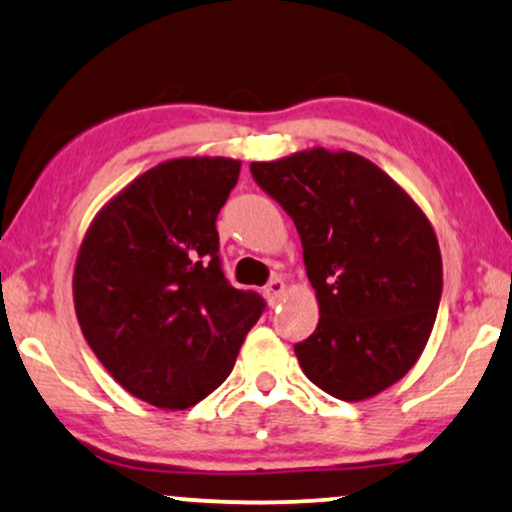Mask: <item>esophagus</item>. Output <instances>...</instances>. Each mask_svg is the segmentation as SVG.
Returning a JSON list of instances; mask_svg holds the SVG:
<instances>
[{
  "label": "esophagus",
  "mask_w": 512,
  "mask_h": 512,
  "mask_svg": "<svg viewBox=\"0 0 512 512\" xmlns=\"http://www.w3.org/2000/svg\"><path fill=\"white\" fill-rule=\"evenodd\" d=\"M283 295H285V283L281 281V278H271V281L267 283V288H264V297H267V302L274 306L281 302Z\"/></svg>",
  "instance_id": "obj_1"
}]
</instances>
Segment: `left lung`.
I'll return each instance as SVG.
<instances>
[{
    "instance_id": "obj_1",
    "label": "left lung",
    "mask_w": 512,
    "mask_h": 512,
    "mask_svg": "<svg viewBox=\"0 0 512 512\" xmlns=\"http://www.w3.org/2000/svg\"><path fill=\"white\" fill-rule=\"evenodd\" d=\"M292 217L320 318L295 344L325 393L356 403L403 379L431 337L442 295L438 238L421 208L372 161L323 147L250 163Z\"/></svg>"
}]
</instances>
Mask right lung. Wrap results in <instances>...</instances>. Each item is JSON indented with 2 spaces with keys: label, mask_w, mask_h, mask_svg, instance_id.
<instances>
[{
  "label": "right lung",
  "mask_w": 512,
  "mask_h": 512,
  "mask_svg": "<svg viewBox=\"0 0 512 512\" xmlns=\"http://www.w3.org/2000/svg\"><path fill=\"white\" fill-rule=\"evenodd\" d=\"M241 161L173 159L100 210L74 267V309L88 346L133 393L185 410L229 377L267 309L227 281L217 215Z\"/></svg>",
  "instance_id": "1"
}]
</instances>
